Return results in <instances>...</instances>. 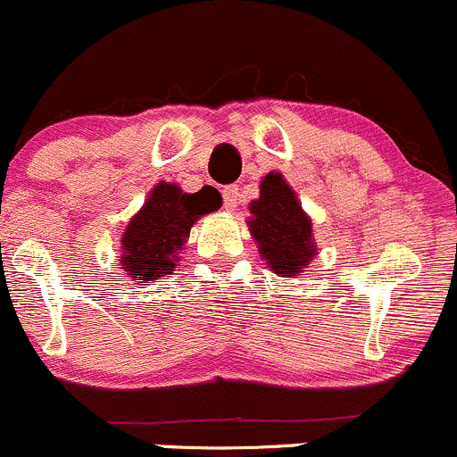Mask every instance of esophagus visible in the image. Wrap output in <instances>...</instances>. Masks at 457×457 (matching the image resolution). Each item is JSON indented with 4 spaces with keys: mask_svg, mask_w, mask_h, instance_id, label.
<instances>
[{
    "mask_svg": "<svg viewBox=\"0 0 457 457\" xmlns=\"http://www.w3.org/2000/svg\"><path fill=\"white\" fill-rule=\"evenodd\" d=\"M220 195H223V205H225V210H237L238 197H240L238 187H225L223 190H220Z\"/></svg>",
    "mask_w": 457,
    "mask_h": 457,
    "instance_id": "1",
    "label": "esophagus"
}]
</instances>
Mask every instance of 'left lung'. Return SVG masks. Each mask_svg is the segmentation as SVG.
<instances>
[{
	"mask_svg": "<svg viewBox=\"0 0 457 457\" xmlns=\"http://www.w3.org/2000/svg\"><path fill=\"white\" fill-rule=\"evenodd\" d=\"M249 229L273 273H299L314 258L312 223L279 173H269L260 184V199L252 204Z\"/></svg>",
	"mask_w": 457,
	"mask_h": 457,
	"instance_id": "8db88e82",
	"label": "left lung"
}]
</instances>
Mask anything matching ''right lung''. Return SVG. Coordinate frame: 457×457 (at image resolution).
Here are the masks:
<instances>
[{
	"instance_id": "obj_1",
	"label": "right lung",
	"mask_w": 457,
	"mask_h": 457,
	"mask_svg": "<svg viewBox=\"0 0 457 457\" xmlns=\"http://www.w3.org/2000/svg\"><path fill=\"white\" fill-rule=\"evenodd\" d=\"M217 208V195L210 188L190 195L175 184L160 182L123 234L121 267L125 273L143 282L171 275L175 258L187 243L195 220Z\"/></svg>"
}]
</instances>
